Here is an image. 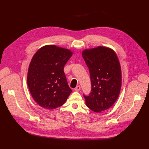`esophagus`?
I'll return each mask as SVG.
<instances>
[{"label":"esophagus","instance_id":"34e87169","mask_svg":"<svg viewBox=\"0 0 149 149\" xmlns=\"http://www.w3.org/2000/svg\"><path fill=\"white\" fill-rule=\"evenodd\" d=\"M80 89H81V87L80 86H77L74 89V90L75 91H80Z\"/></svg>","mask_w":149,"mask_h":149}]
</instances>
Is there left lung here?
<instances>
[{
  "label": "left lung",
  "instance_id": "obj_1",
  "mask_svg": "<svg viewBox=\"0 0 149 149\" xmlns=\"http://www.w3.org/2000/svg\"><path fill=\"white\" fill-rule=\"evenodd\" d=\"M82 56L89 68L92 85L89 95H84L86 104L95 112L104 111L115 103L121 91L118 58L113 49L106 46L86 49Z\"/></svg>",
  "mask_w": 149,
  "mask_h": 149
}]
</instances>
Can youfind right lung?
Instances as JSON below:
<instances>
[{
    "instance_id": "obj_1",
    "label": "right lung",
    "mask_w": 149,
    "mask_h": 149,
    "mask_svg": "<svg viewBox=\"0 0 149 149\" xmlns=\"http://www.w3.org/2000/svg\"><path fill=\"white\" fill-rule=\"evenodd\" d=\"M72 52L56 45H45L34 55L29 66L28 86L36 102L46 109H55L67 100L69 87L64 66Z\"/></svg>"
}]
</instances>
